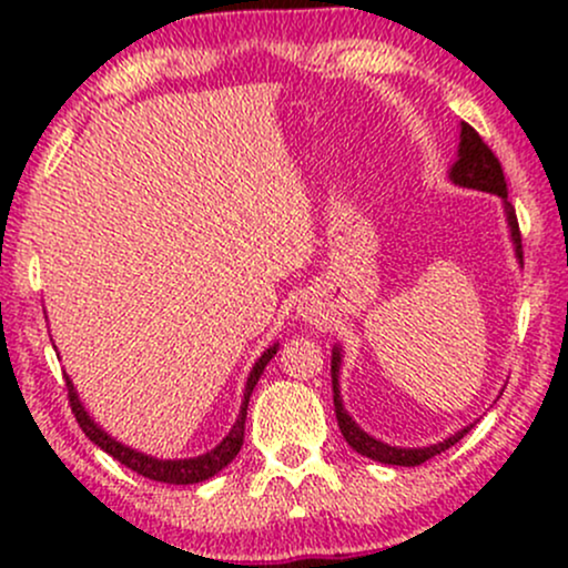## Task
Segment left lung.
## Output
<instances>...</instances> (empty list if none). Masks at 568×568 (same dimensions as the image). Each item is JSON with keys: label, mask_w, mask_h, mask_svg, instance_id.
Listing matches in <instances>:
<instances>
[{"label": "left lung", "mask_w": 568, "mask_h": 568, "mask_svg": "<svg viewBox=\"0 0 568 568\" xmlns=\"http://www.w3.org/2000/svg\"><path fill=\"white\" fill-rule=\"evenodd\" d=\"M459 160L454 162L452 168V181L459 186L467 189H478V192H491L499 194L505 200V213H507V224H510V234L515 243V256L520 258L524 264V245H520V230H518V219H515V207L507 202V181L505 173H501V162L497 160V154L488 149V143L480 139L478 130L462 122V135H459ZM338 366H342V355H338V347L334 349V357H331V384H334V410L338 419V429H342L344 440L355 448L357 454L368 456V459L382 462V465H400V467H416L422 462L433 459L452 448L454 443H459L470 433V427L459 429V433L446 438L443 443H435V446L427 448H397V446H387V443L371 438L368 433H363L361 427L352 422V416L344 410L342 406V395H338Z\"/></svg>", "instance_id": "8db88e82"}]
</instances>
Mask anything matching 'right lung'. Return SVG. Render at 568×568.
Returning <instances> with one entry per match:
<instances>
[{"label":"right lung","instance_id":"obj_1","mask_svg":"<svg viewBox=\"0 0 568 568\" xmlns=\"http://www.w3.org/2000/svg\"><path fill=\"white\" fill-rule=\"evenodd\" d=\"M275 355H277V344H275V347L266 349L264 355L258 357L256 366H253L251 376H247V384H245V400H243V406H240V416H237V422H234V427L230 429V435H226V438L221 440L219 446L213 448V452H207V454H202V456H194V459H154V456L133 452V448H128V446H122V443H116L112 435L103 433V429L98 427L93 419H90L88 410L82 408L80 397H77V393H74V384H71L69 376H67L69 406H71V414H74L77 425L82 427V433L88 435V438L93 440L95 446H101L109 456H114L116 462H122V465L130 467V470H133V473H139V475H143V478H149V480H160V484H173V486L200 484V480L213 478V475H216L219 470H224V467L230 465L234 456H237L240 446H243V438H245L247 400H251L253 387H256L258 376L264 374L266 363H270Z\"/></svg>","mask_w":568,"mask_h":568}]
</instances>
